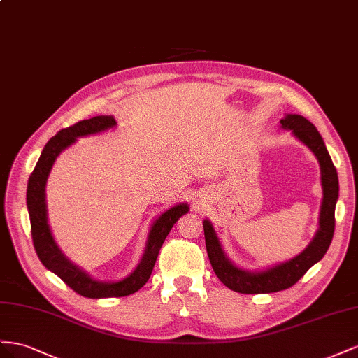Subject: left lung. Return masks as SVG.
Here are the masks:
<instances>
[{
    "instance_id": "1",
    "label": "left lung",
    "mask_w": 358,
    "mask_h": 358,
    "mask_svg": "<svg viewBox=\"0 0 358 358\" xmlns=\"http://www.w3.org/2000/svg\"><path fill=\"white\" fill-rule=\"evenodd\" d=\"M280 126L285 130H289L295 138L303 142L320 162L322 186V202L318 222L320 228L309 246L300 252L297 257L270 265L264 270L250 271L238 267L228 258L216 231H214L213 223L208 219L203 220V234H206V246L211 267L224 287L240 294H270L291 288L312 265L322 259L333 240L334 208L339 198V178L338 171H336L324 144V139L309 120L297 114L285 115L280 120Z\"/></svg>"
}]
</instances>
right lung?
Segmentation results:
<instances>
[{
	"mask_svg": "<svg viewBox=\"0 0 358 358\" xmlns=\"http://www.w3.org/2000/svg\"><path fill=\"white\" fill-rule=\"evenodd\" d=\"M117 121L112 115H99L90 120L76 122L75 126L59 130L58 134L50 138L45 145L42 155L38 157L37 165L28 180L27 187V207L31 222V236L34 249L38 259L48 270L57 274L67 287L83 297L88 299H108V297H126V295L139 291L150 279L152 267H155L159 250L163 241L168 237L181 216L189 211L187 202L176 203V206L163 211L160 216L151 223L145 250L136 268L124 279L115 282H101L78 267L71 262L63 250L57 244L52 231L48 223V207H46V181L52 169L57 157L70 145H73L78 138L90 135H97L101 131L114 129Z\"/></svg>",
	"mask_w": 358,
	"mask_h": 358,
	"instance_id": "obj_1",
	"label": "right lung"
}]
</instances>
